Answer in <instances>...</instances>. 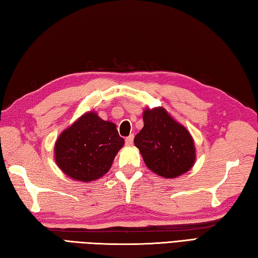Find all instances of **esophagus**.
<instances>
[{"mask_svg":"<svg viewBox=\"0 0 258 258\" xmlns=\"http://www.w3.org/2000/svg\"><path fill=\"white\" fill-rule=\"evenodd\" d=\"M133 143H134V135H130L129 137L125 138V145L131 146V145H133Z\"/></svg>","mask_w":258,"mask_h":258,"instance_id":"34e87169","label":"esophagus"}]
</instances>
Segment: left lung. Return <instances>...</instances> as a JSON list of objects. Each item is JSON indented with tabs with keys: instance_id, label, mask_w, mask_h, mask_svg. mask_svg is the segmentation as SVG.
<instances>
[{
	"instance_id": "obj_1",
	"label": "left lung",
	"mask_w": 258,
	"mask_h": 258,
	"mask_svg": "<svg viewBox=\"0 0 258 258\" xmlns=\"http://www.w3.org/2000/svg\"><path fill=\"white\" fill-rule=\"evenodd\" d=\"M144 128L135 137L146 166L164 178L172 179L191 169L196 147L190 133L162 107L144 110Z\"/></svg>"
}]
</instances>
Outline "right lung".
<instances>
[{
	"instance_id": "1",
	"label": "right lung",
	"mask_w": 258,
	"mask_h": 258,
	"mask_svg": "<svg viewBox=\"0 0 258 258\" xmlns=\"http://www.w3.org/2000/svg\"><path fill=\"white\" fill-rule=\"evenodd\" d=\"M123 145L117 125L88 111L57 137L54 160L73 180L90 182L106 175Z\"/></svg>"
}]
</instances>
